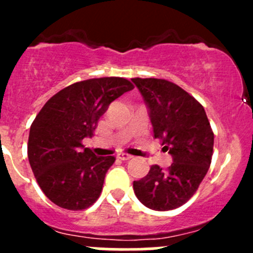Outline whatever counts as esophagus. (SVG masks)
<instances>
[{
  "label": "esophagus",
  "instance_id": "esophagus-1",
  "mask_svg": "<svg viewBox=\"0 0 253 253\" xmlns=\"http://www.w3.org/2000/svg\"><path fill=\"white\" fill-rule=\"evenodd\" d=\"M120 160H129L132 158V155L127 154V153H117L116 155Z\"/></svg>",
  "mask_w": 253,
  "mask_h": 253
}]
</instances>
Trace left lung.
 <instances>
[{"instance_id":"8db88e82","label":"left lung","mask_w":253,"mask_h":253,"mask_svg":"<svg viewBox=\"0 0 253 253\" xmlns=\"http://www.w3.org/2000/svg\"><path fill=\"white\" fill-rule=\"evenodd\" d=\"M149 111L155 138L172 157L167 170L152 165L133 182L137 198L154 211L185 205L211 167L214 134L205 108L175 83L158 78H132Z\"/></svg>"}]
</instances>
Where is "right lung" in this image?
<instances>
[{"label":"right lung","instance_id":"add662e5","mask_svg":"<svg viewBox=\"0 0 253 253\" xmlns=\"http://www.w3.org/2000/svg\"><path fill=\"white\" fill-rule=\"evenodd\" d=\"M133 89L125 78L77 82L46 101L30 126L28 158L45 196L61 208L82 211L100 196L115 157H98L82 144L93 136L101 115Z\"/></svg>","mask_w":253,"mask_h":253}]
</instances>
